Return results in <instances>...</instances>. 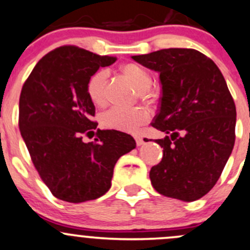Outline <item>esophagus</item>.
Instances as JSON below:
<instances>
[{"instance_id": "esophagus-1", "label": "esophagus", "mask_w": 250, "mask_h": 250, "mask_svg": "<svg viewBox=\"0 0 250 250\" xmlns=\"http://www.w3.org/2000/svg\"><path fill=\"white\" fill-rule=\"evenodd\" d=\"M135 140H136V145H137V146H142L143 143H145V140H143L141 136H136Z\"/></svg>"}]
</instances>
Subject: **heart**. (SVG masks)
<instances>
[{"label": "heart", "mask_w": 250, "mask_h": 250, "mask_svg": "<svg viewBox=\"0 0 250 250\" xmlns=\"http://www.w3.org/2000/svg\"><path fill=\"white\" fill-rule=\"evenodd\" d=\"M120 70L123 75L130 81L131 85L140 92L141 97H150L149 88L152 86V76L147 69L143 68L140 64L126 63L122 65ZM105 76L107 74L104 70H98L87 81L88 98L93 104L98 107L105 104ZM148 120H149V113L142 107H114L104 113L102 118V123L105 127L125 131V132H136L140 130L141 126L147 124Z\"/></svg>", "instance_id": "1"}]
</instances>
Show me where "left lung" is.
Listing matches in <instances>:
<instances>
[{
	"label": "left lung",
	"instance_id": "obj_1",
	"mask_svg": "<svg viewBox=\"0 0 250 250\" xmlns=\"http://www.w3.org/2000/svg\"><path fill=\"white\" fill-rule=\"evenodd\" d=\"M132 59L159 73L162 97L153 127L162 162L150 169L163 196L193 202L219 180L234 145L236 105L216 64L192 48H167Z\"/></svg>",
	"mask_w": 250,
	"mask_h": 250
}]
</instances>
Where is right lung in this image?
<instances>
[{
	"label": "right lung",
	"mask_w": 250,
	"mask_h": 250,
	"mask_svg": "<svg viewBox=\"0 0 250 250\" xmlns=\"http://www.w3.org/2000/svg\"><path fill=\"white\" fill-rule=\"evenodd\" d=\"M117 61L76 46H62L42 57L24 83L19 98V130L31 160L56 198L83 203L102 197L112 186L118 159L136 147L132 136L96 131L95 105L87 81Z\"/></svg>",
	"instance_id": "add662e5"
}]
</instances>
